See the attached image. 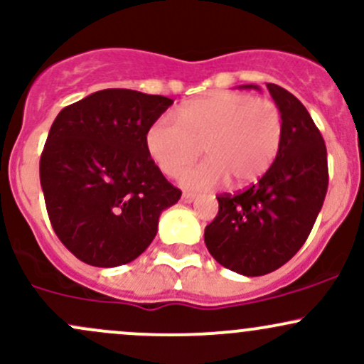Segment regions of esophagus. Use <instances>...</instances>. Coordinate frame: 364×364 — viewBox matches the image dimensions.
I'll use <instances>...</instances> for the list:
<instances>
[{
    "label": "esophagus",
    "instance_id": "esophagus-1",
    "mask_svg": "<svg viewBox=\"0 0 364 364\" xmlns=\"http://www.w3.org/2000/svg\"><path fill=\"white\" fill-rule=\"evenodd\" d=\"M181 200L185 202V203L193 202V200H195V195H193V193H188V191H185V193L181 195Z\"/></svg>",
    "mask_w": 364,
    "mask_h": 364
}]
</instances>
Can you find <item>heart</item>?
Returning a JSON list of instances; mask_svg holds the SVG:
<instances>
[{"instance_id": "heart-1", "label": "heart", "mask_w": 364, "mask_h": 364, "mask_svg": "<svg viewBox=\"0 0 364 364\" xmlns=\"http://www.w3.org/2000/svg\"><path fill=\"white\" fill-rule=\"evenodd\" d=\"M283 136L282 112L269 100L245 93H218L179 109V124L157 119L146 131L151 161L176 178L197 161H207L183 174V186L207 190L226 181L240 190L261 179L277 159Z\"/></svg>"}]
</instances>
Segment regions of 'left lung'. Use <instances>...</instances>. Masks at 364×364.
<instances>
[{"label": "left lung", "mask_w": 364, "mask_h": 364, "mask_svg": "<svg viewBox=\"0 0 364 364\" xmlns=\"http://www.w3.org/2000/svg\"><path fill=\"white\" fill-rule=\"evenodd\" d=\"M266 86L283 119L277 159L255 185L219 195L218 215L203 233L215 261L245 277L271 273L299 252L328 190L325 139L309 112L282 86Z\"/></svg>", "instance_id": "obj_1"}]
</instances>
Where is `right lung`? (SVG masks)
<instances>
[{"mask_svg": "<svg viewBox=\"0 0 364 364\" xmlns=\"http://www.w3.org/2000/svg\"><path fill=\"white\" fill-rule=\"evenodd\" d=\"M171 105L161 95L102 90L51 124L39 179L51 226L79 261H134L157 235L162 210L181 197L145 145L149 127Z\"/></svg>", "mask_w": 364, "mask_h": 364, "instance_id": "obj_1", "label": "right lung"}]
</instances>
